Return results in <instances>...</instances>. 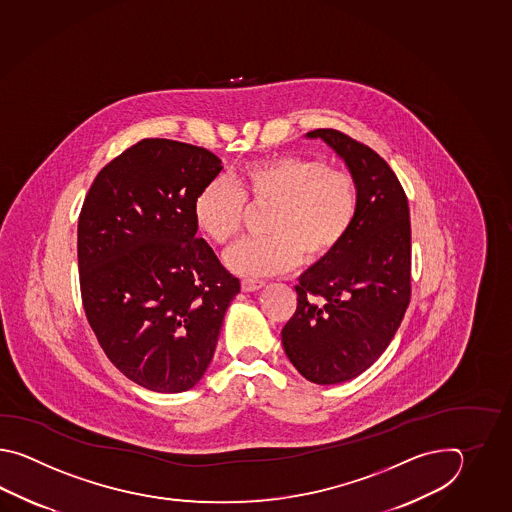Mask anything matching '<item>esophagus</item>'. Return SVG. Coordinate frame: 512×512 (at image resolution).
I'll list each match as a JSON object with an SVG mask.
<instances>
[{
    "mask_svg": "<svg viewBox=\"0 0 512 512\" xmlns=\"http://www.w3.org/2000/svg\"><path fill=\"white\" fill-rule=\"evenodd\" d=\"M265 285L263 280H251V278H245V280H241V289L245 291V293H252V291H258Z\"/></svg>",
    "mask_w": 512,
    "mask_h": 512,
    "instance_id": "1",
    "label": "esophagus"
}]
</instances>
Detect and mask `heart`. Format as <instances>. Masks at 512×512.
Masks as SVG:
<instances>
[{"mask_svg":"<svg viewBox=\"0 0 512 512\" xmlns=\"http://www.w3.org/2000/svg\"><path fill=\"white\" fill-rule=\"evenodd\" d=\"M247 205L271 207L265 238L238 243L227 265L245 276H267L326 260L346 241L359 216V183L324 159L280 155L241 166L230 181L199 190L192 214L197 229L218 245L240 236Z\"/></svg>","mask_w":512,"mask_h":512,"instance_id":"b5f03b06","label":"heart"}]
</instances>
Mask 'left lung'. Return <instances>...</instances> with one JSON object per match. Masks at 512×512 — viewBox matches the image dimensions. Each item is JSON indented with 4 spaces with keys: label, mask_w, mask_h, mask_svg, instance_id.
Wrapping results in <instances>:
<instances>
[{
    "label": "left lung",
    "mask_w": 512,
    "mask_h": 512,
    "mask_svg": "<svg viewBox=\"0 0 512 512\" xmlns=\"http://www.w3.org/2000/svg\"><path fill=\"white\" fill-rule=\"evenodd\" d=\"M346 161L359 183L355 227L326 260L300 276L283 349L315 384L368 370L390 346L412 296L410 208L397 175L370 146L333 128L309 131Z\"/></svg>",
    "instance_id": "8db88e82"
}]
</instances>
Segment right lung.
<instances>
[{
	"label": "right lung",
	"mask_w": 512,
	"mask_h": 512,
	"mask_svg": "<svg viewBox=\"0 0 512 512\" xmlns=\"http://www.w3.org/2000/svg\"><path fill=\"white\" fill-rule=\"evenodd\" d=\"M221 168L201 146L142 139L98 172L80 210L87 322L111 364L152 392L196 386L240 293L192 214Z\"/></svg>",
	"instance_id": "add662e5"
}]
</instances>
